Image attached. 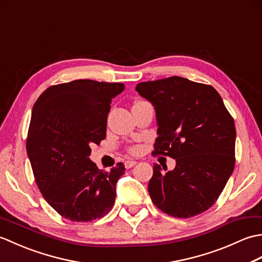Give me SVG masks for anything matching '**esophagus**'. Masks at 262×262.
<instances>
[{
    "instance_id": "1",
    "label": "esophagus",
    "mask_w": 262,
    "mask_h": 262,
    "mask_svg": "<svg viewBox=\"0 0 262 262\" xmlns=\"http://www.w3.org/2000/svg\"><path fill=\"white\" fill-rule=\"evenodd\" d=\"M136 163H137L136 161L127 160V161H125V168H126V169H130V168H133V166H134Z\"/></svg>"
}]
</instances>
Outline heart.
Segmentation results:
<instances>
[{
  "label": "heart",
  "mask_w": 262,
  "mask_h": 262,
  "mask_svg": "<svg viewBox=\"0 0 262 262\" xmlns=\"http://www.w3.org/2000/svg\"><path fill=\"white\" fill-rule=\"evenodd\" d=\"M137 151H138V149H137L136 147H134V148H132V153H137Z\"/></svg>",
  "instance_id": "1"
}]
</instances>
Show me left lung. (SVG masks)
Segmentation results:
<instances>
[{
	"label": "left lung",
	"mask_w": 262,
	"mask_h": 262,
	"mask_svg": "<svg viewBox=\"0 0 262 262\" xmlns=\"http://www.w3.org/2000/svg\"><path fill=\"white\" fill-rule=\"evenodd\" d=\"M136 91L157 114L159 136L152 154L176 160V168L165 173L153 165L152 202L178 219L204 213L220 197L235 165V125L223 100L211 85L180 76L142 82Z\"/></svg>",
	"instance_id": "8db88e82"
}]
</instances>
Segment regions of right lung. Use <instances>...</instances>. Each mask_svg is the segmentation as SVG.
<instances>
[{
	"instance_id": "add662e5",
	"label": "right lung",
	"mask_w": 262,
	"mask_h": 262,
	"mask_svg": "<svg viewBox=\"0 0 262 262\" xmlns=\"http://www.w3.org/2000/svg\"><path fill=\"white\" fill-rule=\"evenodd\" d=\"M122 83L75 80L49 86L33 104L27 153L42 197L72 222L101 219L113 208L124 163L109 172L89 159L105 138L110 103Z\"/></svg>"
}]
</instances>
